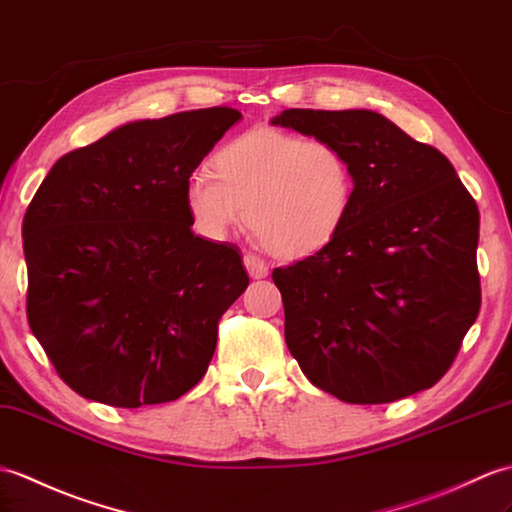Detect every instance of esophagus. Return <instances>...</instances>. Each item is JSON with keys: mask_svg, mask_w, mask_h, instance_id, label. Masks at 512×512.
Returning <instances> with one entry per match:
<instances>
[{"mask_svg": "<svg viewBox=\"0 0 512 512\" xmlns=\"http://www.w3.org/2000/svg\"><path fill=\"white\" fill-rule=\"evenodd\" d=\"M244 266L248 270V275H251L253 279L268 277V266L255 255H244Z\"/></svg>", "mask_w": 512, "mask_h": 512, "instance_id": "obj_1", "label": "esophagus"}]
</instances>
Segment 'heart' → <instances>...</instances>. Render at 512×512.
<instances>
[{
	"label": "heart",
	"mask_w": 512,
	"mask_h": 512,
	"mask_svg": "<svg viewBox=\"0 0 512 512\" xmlns=\"http://www.w3.org/2000/svg\"><path fill=\"white\" fill-rule=\"evenodd\" d=\"M355 176L334 141L253 128L229 139L185 183V207L207 240L246 224L272 255L310 257L349 220Z\"/></svg>",
	"instance_id": "b5f03b06"
}]
</instances>
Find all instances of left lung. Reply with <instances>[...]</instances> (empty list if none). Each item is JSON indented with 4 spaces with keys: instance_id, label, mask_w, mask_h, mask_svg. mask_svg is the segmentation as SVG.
<instances>
[{
    "instance_id": "left-lung-1",
    "label": "left lung",
    "mask_w": 512,
    "mask_h": 512,
    "mask_svg": "<svg viewBox=\"0 0 512 512\" xmlns=\"http://www.w3.org/2000/svg\"><path fill=\"white\" fill-rule=\"evenodd\" d=\"M272 124L334 141L355 176L336 240L272 270L290 353L316 388L347 403L432 388L482 303L473 196L441 150L379 113L288 109Z\"/></svg>"
}]
</instances>
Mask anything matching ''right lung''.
<instances>
[{
  "label": "right lung",
  "instance_id": "obj_1",
  "mask_svg": "<svg viewBox=\"0 0 512 512\" xmlns=\"http://www.w3.org/2000/svg\"><path fill=\"white\" fill-rule=\"evenodd\" d=\"M231 106L115 128L54 163L23 216L26 314L58 377L115 408L192 390L248 275L192 233L185 183L240 120Z\"/></svg>",
  "mask_w": 512,
  "mask_h": 512
}]
</instances>
